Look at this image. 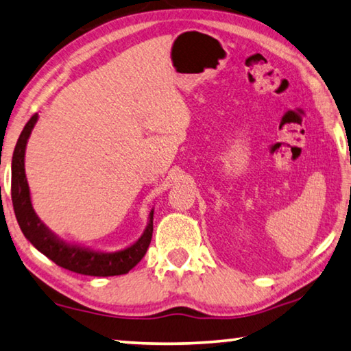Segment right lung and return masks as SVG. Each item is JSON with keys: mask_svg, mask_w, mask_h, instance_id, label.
Returning <instances> with one entry per match:
<instances>
[{"mask_svg": "<svg viewBox=\"0 0 351 351\" xmlns=\"http://www.w3.org/2000/svg\"><path fill=\"white\" fill-rule=\"evenodd\" d=\"M38 119V113L32 114L25 129L20 134L12 155V204L15 217L19 221L25 238L54 261L57 266L68 271L91 275V277H112V275L128 274L132 267H135L141 258L146 255L147 247L152 239L154 230V210L149 213V221L145 232L134 244L118 252H101L84 247L79 244H71L57 237L54 232L45 226L42 219L34 211L29 185H27L25 172V154L27 140Z\"/></svg>", "mask_w": 351, "mask_h": 351, "instance_id": "obj_1", "label": "right lung"}]
</instances>
